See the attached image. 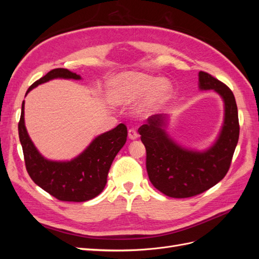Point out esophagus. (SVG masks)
<instances>
[{"mask_svg": "<svg viewBox=\"0 0 259 259\" xmlns=\"http://www.w3.org/2000/svg\"><path fill=\"white\" fill-rule=\"evenodd\" d=\"M128 138L132 140H135L138 138V133L136 132V130H134V128L128 130Z\"/></svg>", "mask_w": 259, "mask_h": 259, "instance_id": "obj_1", "label": "esophagus"}]
</instances>
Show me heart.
Here are the masks:
<instances>
[{
	"mask_svg": "<svg viewBox=\"0 0 259 259\" xmlns=\"http://www.w3.org/2000/svg\"><path fill=\"white\" fill-rule=\"evenodd\" d=\"M171 85L166 80L138 72L123 73L110 82V98L115 105H131L145 95L138 114L148 115L167 99Z\"/></svg>",
	"mask_w": 259,
	"mask_h": 259,
	"instance_id": "obj_1",
	"label": "heart"
}]
</instances>
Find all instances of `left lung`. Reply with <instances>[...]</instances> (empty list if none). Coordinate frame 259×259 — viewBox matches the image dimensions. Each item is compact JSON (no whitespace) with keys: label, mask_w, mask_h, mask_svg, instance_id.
<instances>
[{"label":"left lung","mask_w":259,"mask_h":259,"mask_svg":"<svg viewBox=\"0 0 259 259\" xmlns=\"http://www.w3.org/2000/svg\"><path fill=\"white\" fill-rule=\"evenodd\" d=\"M199 89L213 90L223 98L225 116L215 143L203 151L178 145L166 132L168 115L154 114L139 127L146 147V166L151 184L170 198H190L218 184L228 171L239 140L238 107L228 86L199 72Z\"/></svg>","instance_id":"obj_1"}]
</instances>
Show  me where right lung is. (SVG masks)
<instances>
[{"mask_svg": "<svg viewBox=\"0 0 259 259\" xmlns=\"http://www.w3.org/2000/svg\"><path fill=\"white\" fill-rule=\"evenodd\" d=\"M54 79L81 80V76L68 69H54L31 85L26 95L37 85ZM18 133L26 168L31 179L53 197L67 202L89 201L104 190L108 171L127 137V128L121 123L113 130L97 136L74 159L49 160L38 152L28 134L25 125V101L21 106Z\"/></svg>", "mask_w": 259, "mask_h": 259, "instance_id": "obj_1", "label": "right lung"}]
</instances>
